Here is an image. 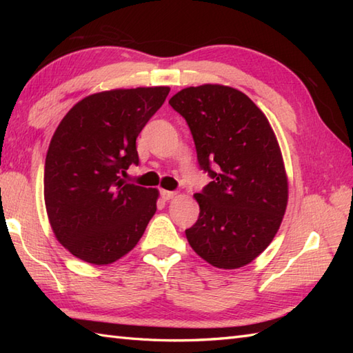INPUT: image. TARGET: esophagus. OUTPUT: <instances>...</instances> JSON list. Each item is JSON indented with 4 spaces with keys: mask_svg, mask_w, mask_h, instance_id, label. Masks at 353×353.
Segmentation results:
<instances>
[{
    "mask_svg": "<svg viewBox=\"0 0 353 353\" xmlns=\"http://www.w3.org/2000/svg\"><path fill=\"white\" fill-rule=\"evenodd\" d=\"M161 196H162V199H163V200H171V199H174V197H176V192L167 191V190H162V191H161Z\"/></svg>",
    "mask_w": 353,
    "mask_h": 353,
    "instance_id": "obj_1",
    "label": "esophagus"
}]
</instances>
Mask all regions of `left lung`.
<instances>
[{"label": "left lung", "mask_w": 353, "mask_h": 353, "mask_svg": "<svg viewBox=\"0 0 353 353\" xmlns=\"http://www.w3.org/2000/svg\"><path fill=\"white\" fill-rule=\"evenodd\" d=\"M170 104L188 123L200 167L212 177L194 194L200 215L185 230L186 239L216 268L250 264L273 241L288 205V177L272 125L244 92L224 85L185 88Z\"/></svg>", "instance_id": "obj_1"}]
</instances>
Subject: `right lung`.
Here are the masks:
<instances>
[{
  "label": "right lung",
  "instance_id": "obj_1",
  "mask_svg": "<svg viewBox=\"0 0 353 353\" xmlns=\"http://www.w3.org/2000/svg\"><path fill=\"white\" fill-rule=\"evenodd\" d=\"M168 92L153 86L88 95L52 134L43 172L48 221L57 241L88 264L123 258L156 212L159 191L119 174L139 163L138 134Z\"/></svg>",
  "mask_w": 353,
  "mask_h": 353
}]
</instances>
